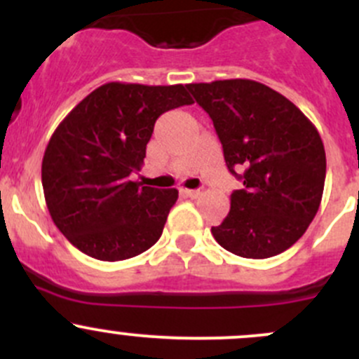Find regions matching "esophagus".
<instances>
[{
  "instance_id": "34e87169",
  "label": "esophagus",
  "mask_w": 359,
  "mask_h": 359,
  "mask_svg": "<svg viewBox=\"0 0 359 359\" xmlns=\"http://www.w3.org/2000/svg\"><path fill=\"white\" fill-rule=\"evenodd\" d=\"M184 194H186V196H189V198H198V196H201V191L200 189H184L182 191Z\"/></svg>"
}]
</instances>
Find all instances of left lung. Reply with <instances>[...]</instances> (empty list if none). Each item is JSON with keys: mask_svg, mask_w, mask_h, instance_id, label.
Returning a JSON list of instances; mask_svg holds the SVG:
<instances>
[{"mask_svg": "<svg viewBox=\"0 0 359 359\" xmlns=\"http://www.w3.org/2000/svg\"><path fill=\"white\" fill-rule=\"evenodd\" d=\"M186 86L212 118L229 172L243 180L226 219L212 227L217 243L245 259L288 250L323 196L327 156L316 126L287 97L253 79Z\"/></svg>", "mask_w": 359, "mask_h": 359, "instance_id": "left-lung-1", "label": "left lung"}]
</instances>
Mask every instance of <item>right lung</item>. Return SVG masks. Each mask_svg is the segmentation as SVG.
Listing matches in <instances>:
<instances>
[{
	"mask_svg": "<svg viewBox=\"0 0 359 359\" xmlns=\"http://www.w3.org/2000/svg\"><path fill=\"white\" fill-rule=\"evenodd\" d=\"M194 100L184 85L111 81L60 121L45 149L41 182L50 217L79 252L116 262L159 240L177 189L130 180L163 112Z\"/></svg>",
	"mask_w": 359,
	"mask_h": 359,
	"instance_id": "obj_1",
	"label": "right lung"
}]
</instances>
